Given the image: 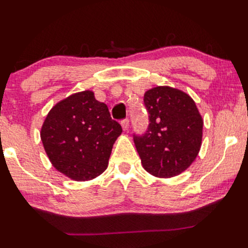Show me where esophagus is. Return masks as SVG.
<instances>
[{
  "label": "esophagus",
  "mask_w": 248,
  "mask_h": 248,
  "mask_svg": "<svg viewBox=\"0 0 248 248\" xmlns=\"http://www.w3.org/2000/svg\"><path fill=\"white\" fill-rule=\"evenodd\" d=\"M121 124H122V127H123V130L126 131L127 129H129L130 121H129V119H127V118H125V119H123V121L121 122Z\"/></svg>",
  "instance_id": "obj_1"
}]
</instances>
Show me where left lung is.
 Returning a JSON list of instances; mask_svg holds the SVG:
<instances>
[{"label": "left lung", "mask_w": 248, "mask_h": 248, "mask_svg": "<svg viewBox=\"0 0 248 248\" xmlns=\"http://www.w3.org/2000/svg\"><path fill=\"white\" fill-rule=\"evenodd\" d=\"M144 104L150 123L144 135H133L142 167L158 177L179 175L200 152L202 116L190 96L167 86L147 90Z\"/></svg>", "instance_id": "left-lung-1"}]
</instances>
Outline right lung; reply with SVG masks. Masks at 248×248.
<instances>
[{
  "label": "right lung",
  "instance_id": "obj_1",
  "mask_svg": "<svg viewBox=\"0 0 248 248\" xmlns=\"http://www.w3.org/2000/svg\"><path fill=\"white\" fill-rule=\"evenodd\" d=\"M122 126L107 104L90 90L73 94L49 110L40 138L49 161L75 181H88L107 170Z\"/></svg>",
  "mask_w": 248,
  "mask_h": 248
}]
</instances>
